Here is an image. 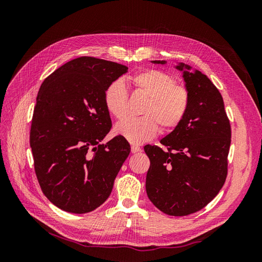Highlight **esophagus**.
<instances>
[{
    "mask_svg": "<svg viewBox=\"0 0 262 262\" xmlns=\"http://www.w3.org/2000/svg\"><path fill=\"white\" fill-rule=\"evenodd\" d=\"M141 150V147L138 145H131V152L132 153H138Z\"/></svg>",
    "mask_w": 262,
    "mask_h": 262,
    "instance_id": "obj_1",
    "label": "esophagus"
}]
</instances>
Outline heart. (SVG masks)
Listing matches in <instances>:
<instances>
[{
    "label": "heart",
    "mask_w": 262,
    "mask_h": 262,
    "mask_svg": "<svg viewBox=\"0 0 262 262\" xmlns=\"http://www.w3.org/2000/svg\"><path fill=\"white\" fill-rule=\"evenodd\" d=\"M139 93L146 96L139 118H131L116 126V133L132 144L153 139L160 131L170 132L182 123L190 108V93L185 85L176 84L175 77L161 70H145L130 77ZM129 95L121 80L109 83L104 92L107 112L122 120L128 110Z\"/></svg>",
    "instance_id": "obj_1"
}]
</instances>
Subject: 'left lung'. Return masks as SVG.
<instances>
[{
    "label": "left lung",
    "instance_id": "obj_1",
    "mask_svg": "<svg viewBox=\"0 0 262 262\" xmlns=\"http://www.w3.org/2000/svg\"><path fill=\"white\" fill-rule=\"evenodd\" d=\"M164 64L165 61H153ZM190 70L180 63L178 70ZM190 108L182 123L161 140L166 146L145 145L148 199L162 212L185 216L202 210L220 192L227 177L231 123L221 93L210 78L184 72Z\"/></svg>",
    "mask_w": 262,
    "mask_h": 262
}]
</instances>
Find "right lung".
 <instances>
[{
  "label": "right lung",
  "instance_id": "obj_1",
  "mask_svg": "<svg viewBox=\"0 0 262 262\" xmlns=\"http://www.w3.org/2000/svg\"><path fill=\"white\" fill-rule=\"evenodd\" d=\"M126 71L116 62L81 57L55 70L39 89L29 138L35 172L43 194L63 211L89 213L104 203L130 154L121 136L100 143L113 126L104 92Z\"/></svg>",
  "mask_w": 262,
  "mask_h": 262
}]
</instances>
